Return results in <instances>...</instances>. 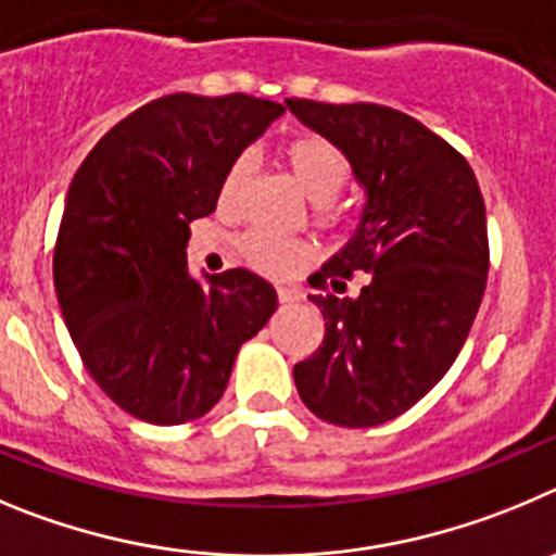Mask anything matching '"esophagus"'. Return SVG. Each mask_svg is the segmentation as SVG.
<instances>
[{"instance_id":"obj_1","label":"esophagus","mask_w":556,"mask_h":556,"mask_svg":"<svg viewBox=\"0 0 556 556\" xmlns=\"http://www.w3.org/2000/svg\"><path fill=\"white\" fill-rule=\"evenodd\" d=\"M277 296H279V302H282V304H296V302H302V299H304L302 290L290 288V285H279Z\"/></svg>"}]
</instances>
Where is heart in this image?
Listing matches in <instances>:
<instances>
[{"label":"heart","instance_id":"1","mask_svg":"<svg viewBox=\"0 0 556 556\" xmlns=\"http://www.w3.org/2000/svg\"><path fill=\"white\" fill-rule=\"evenodd\" d=\"M285 166H288L290 177L296 179V185L309 197V202L327 204L340 193V188L349 179V163L346 154L340 152L332 141L321 138V135H302L293 138L288 147L282 149ZM249 177V157H235L229 163L227 174L218 188V204L229 207L238 199L243 182ZM241 254L252 268L263 274H288L304 263L307 249L296 241H285V238H274L266 232H249L241 241Z\"/></svg>","mask_w":556,"mask_h":556}]
</instances>
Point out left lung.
I'll use <instances>...</instances> for the list:
<instances>
[{
  "label": "left lung",
  "mask_w": 556,
  "mask_h": 556,
  "mask_svg": "<svg viewBox=\"0 0 556 556\" xmlns=\"http://www.w3.org/2000/svg\"><path fill=\"white\" fill-rule=\"evenodd\" d=\"M346 154L363 188L357 229L309 277L324 343L296 363L299 396L321 421L368 429L407 413L457 359L488 279V224L471 166L421 122L382 104L285 99ZM359 298H338L352 273Z\"/></svg>",
  "instance_id": "left-lung-1"
}]
</instances>
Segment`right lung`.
<instances>
[{
    "label": "right lung",
    "mask_w": 556,
    "mask_h": 556,
    "mask_svg": "<svg viewBox=\"0 0 556 556\" xmlns=\"http://www.w3.org/2000/svg\"><path fill=\"white\" fill-rule=\"evenodd\" d=\"M285 113L247 93L154 99L118 122L68 185L54 290L99 388L157 427L216 407L277 290L247 268L193 277L191 222L216 210L229 163Z\"/></svg>",
    "instance_id": "add662e5"
}]
</instances>
